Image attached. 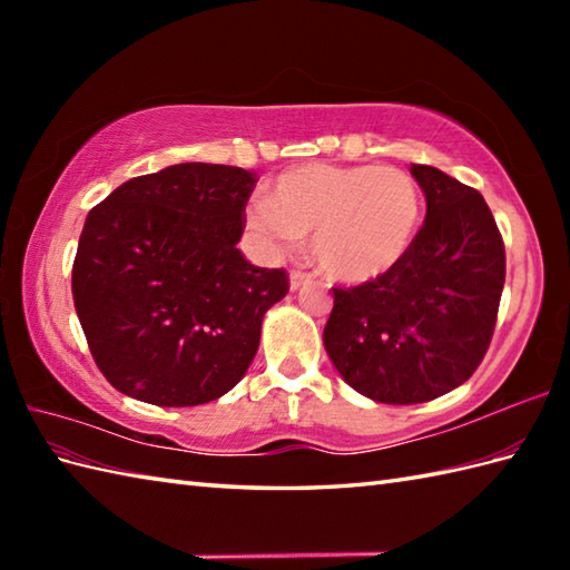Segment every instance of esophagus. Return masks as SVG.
<instances>
[{
  "mask_svg": "<svg viewBox=\"0 0 570 570\" xmlns=\"http://www.w3.org/2000/svg\"><path fill=\"white\" fill-rule=\"evenodd\" d=\"M306 282H308V274H304V272L294 269L292 274H288V288H292V292H296V288H301Z\"/></svg>",
  "mask_w": 570,
  "mask_h": 570,
  "instance_id": "1",
  "label": "esophagus"
}]
</instances>
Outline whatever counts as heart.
Instances as JSON below:
<instances>
[{
	"mask_svg": "<svg viewBox=\"0 0 570 570\" xmlns=\"http://www.w3.org/2000/svg\"><path fill=\"white\" fill-rule=\"evenodd\" d=\"M421 223V196L399 168L304 164L278 174L266 200H254L247 227L266 247L286 252L311 235L323 274L365 284L409 252Z\"/></svg>",
	"mask_w": 570,
	"mask_h": 570,
	"instance_id": "b5f03b06",
	"label": "heart"
}]
</instances>
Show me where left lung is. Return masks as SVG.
Returning <instances> with one entry per match:
<instances>
[{
	"mask_svg": "<svg viewBox=\"0 0 570 570\" xmlns=\"http://www.w3.org/2000/svg\"><path fill=\"white\" fill-rule=\"evenodd\" d=\"M426 220L390 272L333 288L323 345L355 392L421 404L470 380L485 357L504 286V242L485 198L411 164Z\"/></svg>",
	"mask_w": 570,
	"mask_h": 570,
	"instance_id": "obj_1",
	"label": "left lung"
}]
</instances>
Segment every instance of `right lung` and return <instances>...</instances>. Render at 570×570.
I'll return each mask as SVG.
<instances>
[{
	"label": "right lung",
	"instance_id": "obj_1",
	"mask_svg": "<svg viewBox=\"0 0 570 570\" xmlns=\"http://www.w3.org/2000/svg\"><path fill=\"white\" fill-rule=\"evenodd\" d=\"M254 186L245 168L176 164L127 180L85 217L72 301L117 392L198 406L245 377L264 313L288 294L284 269L237 249Z\"/></svg>",
	"mask_w": 570,
	"mask_h": 570
}]
</instances>
